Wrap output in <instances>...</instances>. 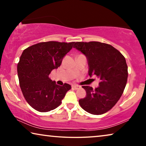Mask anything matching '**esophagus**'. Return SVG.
<instances>
[{"mask_svg":"<svg viewBox=\"0 0 146 146\" xmlns=\"http://www.w3.org/2000/svg\"><path fill=\"white\" fill-rule=\"evenodd\" d=\"M72 87L75 89V90H78V89H80V86H78V85H76V84H73L72 85Z\"/></svg>","mask_w":146,"mask_h":146,"instance_id":"1","label":"esophagus"}]
</instances>
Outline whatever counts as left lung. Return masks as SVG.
<instances>
[{"mask_svg": "<svg viewBox=\"0 0 146 146\" xmlns=\"http://www.w3.org/2000/svg\"><path fill=\"white\" fill-rule=\"evenodd\" d=\"M87 58L88 75L100 79L98 87L84 86L85 98L78 100L83 110L93 115L110 110L120 99L126 86L127 66L119 51L110 44L99 42H77L73 46Z\"/></svg>", "mask_w": 146, "mask_h": 146, "instance_id": "1", "label": "left lung"}]
</instances>
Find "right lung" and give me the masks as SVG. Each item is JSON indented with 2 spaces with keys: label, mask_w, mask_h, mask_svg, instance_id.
<instances>
[{
  "label": "right lung",
  "mask_w": 146,
  "mask_h": 146,
  "mask_svg": "<svg viewBox=\"0 0 146 146\" xmlns=\"http://www.w3.org/2000/svg\"><path fill=\"white\" fill-rule=\"evenodd\" d=\"M74 44L40 42L28 47L22 53L17 64L20 87L27 102L38 111L48 112L57 108L71 89L66 83L57 85L49 75L60 66Z\"/></svg>",
  "instance_id": "1"
}]
</instances>
